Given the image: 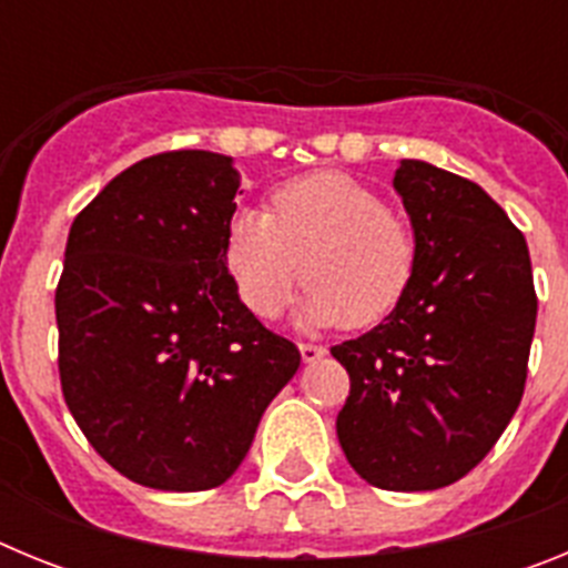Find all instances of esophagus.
<instances>
[{"label": "esophagus", "instance_id": "obj_1", "mask_svg": "<svg viewBox=\"0 0 568 568\" xmlns=\"http://www.w3.org/2000/svg\"><path fill=\"white\" fill-rule=\"evenodd\" d=\"M301 349V358H304V364H315V361H321L324 355H327V349L318 344H298Z\"/></svg>", "mask_w": 568, "mask_h": 568}]
</instances>
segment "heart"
Returning <instances> with one entry per match:
<instances>
[{
    "label": "heart",
    "instance_id": "b5f03b06",
    "mask_svg": "<svg viewBox=\"0 0 568 568\" xmlns=\"http://www.w3.org/2000/svg\"><path fill=\"white\" fill-rule=\"evenodd\" d=\"M224 264L258 318H278L307 275L304 327H369L406 298L418 247L375 190L318 170L281 184L270 213L241 207L224 235Z\"/></svg>",
    "mask_w": 568,
    "mask_h": 568
}]
</instances>
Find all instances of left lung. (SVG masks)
Listing matches in <instances>:
<instances>
[{
	"label": "left lung",
	"mask_w": 568,
	"mask_h": 568,
	"mask_svg": "<svg viewBox=\"0 0 568 568\" xmlns=\"http://www.w3.org/2000/svg\"><path fill=\"white\" fill-rule=\"evenodd\" d=\"M413 287L378 327L333 346L349 373L341 449L366 484L429 491L486 458L524 398L538 318L526 239L469 179L404 159Z\"/></svg>",
	"instance_id": "1"
}]
</instances>
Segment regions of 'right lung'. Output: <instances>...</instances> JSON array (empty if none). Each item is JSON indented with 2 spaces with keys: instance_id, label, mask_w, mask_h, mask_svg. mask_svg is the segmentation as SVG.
<instances>
[{
  "instance_id": "1",
  "label": "right lung",
  "mask_w": 568,
  "mask_h": 568,
  "mask_svg": "<svg viewBox=\"0 0 568 568\" xmlns=\"http://www.w3.org/2000/svg\"><path fill=\"white\" fill-rule=\"evenodd\" d=\"M233 155L135 162L77 215L57 287L59 375L90 446L133 484L222 486L270 400L298 373L224 264Z\"/></svg>"
}]
</instances>
